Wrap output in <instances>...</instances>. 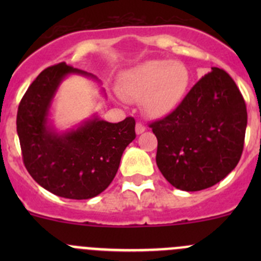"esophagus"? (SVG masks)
Here are the masks:
<instances>
[{
  "label": "esophagus",
  "mask_w": 261,
  "mask_h": 261,
  "mask_svg": "<svg viewBox=\"0 0 261 261\" xmlns=\"http://www.w3.org/2000/svg\"><path fill=\"white\" fill-rule=\"evenodd\" d=\"M135 130H136V134H138V135H140V134H143L144 131H145V126L143 125V123H136V127H135Z\"/></svg>",
  "instance_id": "34e87169"
}]
</instances>
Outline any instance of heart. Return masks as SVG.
Instances as JSON below:
<instances>
[{
	"label": "heart",
	"mask_w": 261,
	"mask_h": 261,
	"mask_svg": "<svg viewBox=\"0 0 261 261\" xmlns=\"http://www.w3.org/2000/svg\"><path fill=\"white\" fill-rule=\"evenodd\" d=\"M191 86V73L177 60L150 59L123 70L118 92L126 101H140L150 117H165L183 102Z\"/></svg>",
	"instance_id": "heart-1"
}]
</instances>
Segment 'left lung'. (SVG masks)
Instances as JSON below:
<instances>
[{"mask_svg":"<svg viewBox=\"0 0 261 261\" xmlns=\"http://www.w3.org/2000/svg\"><path fill=\"white\" fill-rule=\"evenodd\" d=\"M246 125V105L238 86L213 67L177 110L150 123L158 139V168L181 191L210 188L238 165Z\"/></svg>","mask_w":261,"mask_h":261,"instance_id":"8db88e82","label":"left lung"}]
</instances>
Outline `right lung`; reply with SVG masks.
<instances>
[{"label":"right lung","instance_id":"obj_1","mask_svg":"<svg viewBox=\"0 0 261 261\" xmlns=\"http://www.w3.org/2000/svg\"><path fill=\"white\" fill-rule=\"evenodd\" d=\"M70 74L99 83L96 75L65 63L44 69L21 99L17 135L23 164L36 183L63 198L88 199L114 180L123 150L136 136L135 120L112 123L94 114L69 130H58L50 118L51 105Z\"/></svg>","mask_w":261,"mask_h":261}]
</instances>
